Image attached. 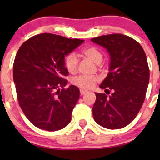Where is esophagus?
Masks as SVG:
<instances>
[{"label": "esophagus", "instance_id": "esophagus-1", "mask_svg": "<svg viewBox=\"0 0 160 160\" xmlns=\"http://www.w3.org/2000/svg\"><path fill=\"white\" fill-rule=\"evenodd\" d=\"M80 94H81V95H83V94H85V93H88V91H87V90H83V89H80Z\"/></svg>", "mask_w": 160, "mask_h": 160}]
</instances>
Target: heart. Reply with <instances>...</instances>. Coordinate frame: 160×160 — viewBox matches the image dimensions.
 <instances>
[{"instance_id":"heart-1","label":"heart","mask_w":160,"mask_h":160,"mask_svg":"<svg viewBox=\"0 0 160 160\" xmlns=\"http://www.w3.org/2000/svg\"><path fill=\"white\" fill-rule=\"evenodd\" d=\"M81 52L83 56L97 64L100 63L103 59V53L101 52V50L95 46H88L82 49ZM78 65L79 59L74 53H70L64 59V66L71 73L77 72ZM98 80L99 79L94 76L80 75L72 79V83L81 89L89 90L94 87Z\"/></svg>"}]
</instances>
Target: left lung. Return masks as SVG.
<instances>
[{
  "mask_svg": "<svg viewBox=\"0 0 160 160\" xmlns=\"http://www.w3.org/2000/svg\"><path fill=\"white\" fill-rule=\"evenodd\" d=\"M91 41L110 54L109 72L100 88L108 94L113 91L111 95L95 93L93 118L108 129L124 128L135 119L146 98L149 81L146 53L138 42L122 34L101 35Z\"/></svg>",
  "mask_w": 160,
  "mask_h": 160,
  "instance_id": "8db88e82",
  "label": "left lung"
}]
</instances>
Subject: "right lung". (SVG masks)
Wrapping results in <instances>:
<instances>
[{
	"label": "right lung",
	"mask_w": 160,
	"mask_h": 160,
	"mask_svg": "<svg viewBox=\"0 0 160 160\" xmlns=\"http://www.w3.org/2000/svg\"><path fill=\"white\" fill-rule=\"evenodd\" d=\"M83 41L43 33L30 38L19 48L13 79L19 105L37 128L54 132L70 122L80 90L74 85L64 88L67 84L64 77L69 73L64 58Z\"/></svg>",
	"instance_id": "right-lung-1"
}]
</instances>
